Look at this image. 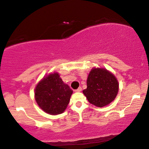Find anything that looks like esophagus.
I'll use <instances>...</instances> for the list:
<instances>
[{
    "mask_svg": "<svg viewBox=\"0 0 149 149\" xmlns=\"http://www.w3.org/2000/svg\"><path fill=\"white\" fill-rule=\"evenodd\" d=\"M81 90H82V88H81V87H79L77 89L75 90V92H81Z\"/></svg>",
    "mask_w": 149,
    "mask_h": 149,
    "instance_id": "obj_1",
    "label": "esophagus"
}]
</instances>
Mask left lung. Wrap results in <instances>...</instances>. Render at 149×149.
I'll return each instance as SVG.
<instances>
[{
    "label": "left lung",
    "mask_w": 149,
    "mask_h": 149,
    "mask_svg": "<svg viewBox=\"0 0 149 149\" xmlns=\"http://www.w3.org/2000/svg\"><path fill=\"white\" fill-rule=\"evenodd\" d=\"M116 76L104 68H93L87 79V88L83 93L90 103L102 107L111 103L118 93Z\"/></svg>",
    "instance_id": "1"
}]
</instances>
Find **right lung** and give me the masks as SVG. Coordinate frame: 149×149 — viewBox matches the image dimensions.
<instances>
[{"label": "right lung", "instance_id": "obj_1", "mask_svg": "<svg viewBox=\"0 0 149 149\" xmlns=\"http://www.w3.org/2000/svg\"><path fill=\"white\" fill-rule=\"evenodd\" d=\"M73 91L56 72L39 81L35 88V100L44 111L50 115L62 113L66 109Z\"/></svg>", "mask_w": 149, "mask_h": 149}]
</instances>
